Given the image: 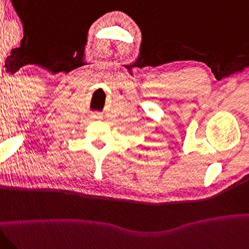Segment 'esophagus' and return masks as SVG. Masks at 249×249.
<instances>
[{
    "label": "esophagus",
    "mask_w": 249,
    "mask_h": 249,
    "mask_svg": "<svg viewBox=\"0 0 249 249\" xmlns=\"http://www.w3.org/2000/svg\"><path fill=\"white\" fill-rule=\"evenodd\" d=\"M93 117L94 119H101V115H100V114H95Z\"/></svg>",
    "instance_id": "obj_1"
}]
</instances>
